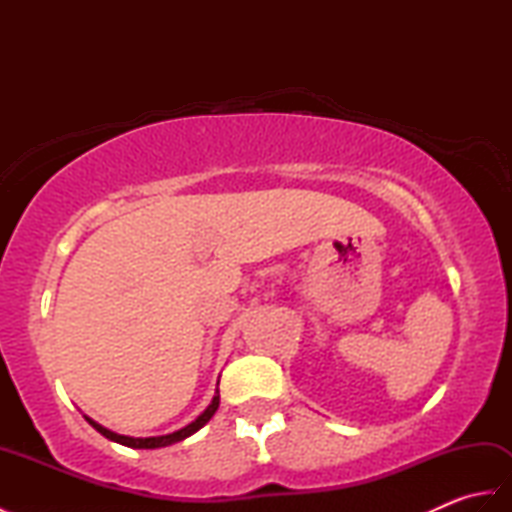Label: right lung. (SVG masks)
I'll return each instance as SVG.
<instances>
[{
	"label": "right lung",
	"mask_w": 512,
	"mask_h": 512,
	"mask_svg": "<svg viewBox=\"0 0 512 512\" xmlns=\"http://www.w3.org/2000/svg\"><path fill=\"white\" fill-rule=\"evenodd\" d=\"M217 383H220V380H217ZM217 407H220V391H215L211 405L206 407V409L200 413V416L195 418L191 424H187V427L180 429V431L167 433V436H156V438H129V436H121V433H114V431H110V429L101 427L99 422H94V420L88 418V416H85V420H88V422L92 424V427L101 433V436H105L107 440H112V442L123 444V447H129V449H160V447H169V444H176V442H180V440H184V438L193 436L195 431L202 429L204 424L213 418V413L217 411Z\"/></svg>",
	"instance_id": "add662e5"
}]
</instances>
